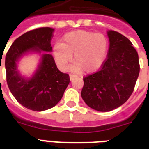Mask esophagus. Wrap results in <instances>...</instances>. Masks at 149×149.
<instances>
[{"label":"esophagus","instance_id":"esophagus-1","mask_svg":"<svg viewBox=\"0 0 149 149\" xmlns=\"http://www.w3.org/2000/svg\"><path fill=\"white\" fill-rule=\"evenodd\" d=\"M74 77H75L74 75H72V74L70 75V81H72V79H74Z\"/></svg>","mask_w":149,"mask_h":149}]
</instances>
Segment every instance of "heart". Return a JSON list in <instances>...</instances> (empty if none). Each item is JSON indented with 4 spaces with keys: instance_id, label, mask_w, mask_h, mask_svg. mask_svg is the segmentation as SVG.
I'll return each instance as SVG.
<instances>
[{
    "instance_id": "obj_1",
    "label": "heart",
    "mask_w": 149,
    "mask_h": 149,
    "mask_svg": "<svg viewBox=\"0 0 149 149\" xmlns=\"http://www.w3.org/2000/svg\"><path fill=\"white\" fill-rule=\"evenodd\" d=\"M107 41L101 33L76 30L63 36L62 43L54 45L53 55L57 66L65 71L74 54L76 63L71 67L74 72L92 73L98 70L105 60Z\"/></svg>"
}]
</instances>
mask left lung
I'll use <instances>...</instances> for the list:
<instances>
[{"label":"left lung","instance_id":"obj_1","mask_svg":"<svg viewBox=\"0 0 149 149\" xmlns=\"http://www.w3.org/2000/svg\"><path fill=\"white\" fill-rule=\"evenodd\" d=\"M109 49L98 72L86 77L81 96L88 107L111 111L127 102L139 74V56L127 37L112 30L107 32Z\"/></svg>","mask_w":149,"mask_h":149}]
</instances>
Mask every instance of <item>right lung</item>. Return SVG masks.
<instances>
[{
    "label": "right lung",
    "mask_w": 149,
    "mask_h": 149,
    "mask_svg": "<svg viewBox=\"0 0 149 149\" xmlns=\"http://www.w3.org/2000/svg\"><path fill=\"white\" fill-rule=\"evenodd\" d=\"M54 32V29L43 27L26 32L15 40L5 58L9 89L19 103L32 111H43L54 107L70 82L69 75L58 70L50 54ZM32 53L40 56V63L33 74L26 77L18 69V62Z\"/></svg>",
    "instance_id": "obj_1"
}]
</instances>
